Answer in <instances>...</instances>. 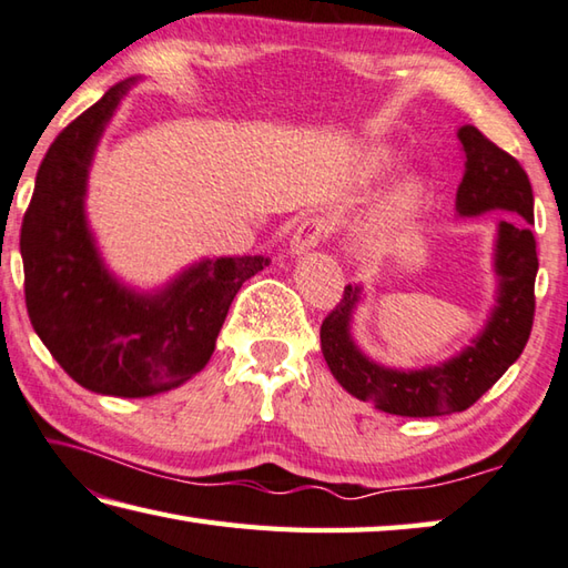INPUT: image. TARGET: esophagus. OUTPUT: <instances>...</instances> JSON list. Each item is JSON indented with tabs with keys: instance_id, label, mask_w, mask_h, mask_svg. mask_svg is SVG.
<instances>
[{
	"instance_id": "obj_1",
	"label": "esophagus",
	"mask_w": 568,
	"mask_h": 568,
	"mask_svg": "<svg viewBox=\"0 0 568 568\" xmlns=\"http://www.w3.org/2000/svg\"><path fill=\"white\" fill-rule=\"evenodd\" d=\"M327 235H329V223L323 219V215H307V219H303L293 233L291 253L301 255V253L313 251L315 245H320L327 239Z\"/></svg>"
}]
</instances>
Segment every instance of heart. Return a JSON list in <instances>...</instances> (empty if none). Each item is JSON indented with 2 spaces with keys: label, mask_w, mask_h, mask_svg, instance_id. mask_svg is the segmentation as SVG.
<instances>
[{
  "label": "heart",
  "mask_w": 568,
  "mask_h": 568,
  "mask_svg": "<svg viewBox=\"0 0 568 568\" xmlns=\"http://www.w3.org/2000/svg\"><path fill=\"white\" fill-rule=\"evenodd\" d=\"M412 201H415V191L412 189L397 191L395 199H392V203H389V213H395V215L407 213L412 209Z\"/></svg>",
  "instance_id": "heart-1"
}]
</instances>
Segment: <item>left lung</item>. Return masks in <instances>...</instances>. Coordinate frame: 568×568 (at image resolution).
<instances>
[{"label": "left lung", "mask_w": 568, "mask_h": 568, "mask_svg": "<svg viewBox=\"0 0 568 568\" xmlns=\"http://www.w3.org/2000/svg\"><path fill=\"white\" fill-rule=\"evenodd\" d=\"M467 171L457 191V211H514L534 223V193L521 163L467 123L459 129ZM539 271L536 241L523 221H501L497 241L499 305L474 345L442 367L397 373L359 353L349 337V317L357 303V287L345 285L339 303L320 325V343L329 373L349 395L373 402L377 409L399 417H442L464 412L517 363L534 325V283Z\"/></svg>", "instance_id": "8db88e82"}]
</instances>
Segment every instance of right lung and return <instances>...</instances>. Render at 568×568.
Listing matches in <instances>:
<instances>
[{"mask_svg": "<svg viewBox=\"0 0 568 568\" xmlns=\"http://www.w3.org/2000/svg\"><path fill=\"white\" fill-rule=\"evenodd\" d=\"M129 81L113 84L51 143L22 221L24 301L61 369L97 395L153 397L201 373L241 285L263 255L219 257L143 297L101 267L84 221L91 153Z\"/></svg>", "mask_w": 568, "mask_h": 568, "instance_id": "add662e5", "label": "right lung"}]
</instances>
